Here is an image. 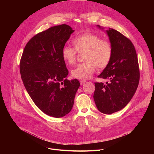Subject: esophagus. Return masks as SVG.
Wrapping results in <instances>:
<instances>
[{"mask_svg":"<svg viewBox=\"0 0 154 154\" xmlns=\"http://www.w3.org/2000/svg\"><path fill=\"white\" fill-rule=\"evenodd\" d=\"M85 82H86V81H85V80H81V81L80 82V85H82L85 84Z\"/></svg>","mask_w":154,"mask_h":154,"instance_id":"obj_1","label":"esophagus"}]
</instances>
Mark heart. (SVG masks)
Listing matches in <instances>:
<instances>
[{
	"mask_svg": "<svg viewBox=\"0 0 154 154\" xmlns=\"http://www.w3.org/2000/svg\"><path fill=\"white\" fill-rule=\"evenodd\" d=\"M75 50L64 46L61 51L62 58L66 64L73 65L77 58V52H85L83 61L71 71L72 76L79 79H89L94 73L97 66L102 69L110 61L112 57L111 44L102 40L98 35L85 33L76 36L72 41Z\"/></svg>",
	"mask_w": 154,
	"mask_h": 154,
	"instance_id": "1",
	"label": "heart"
}]
</instances>
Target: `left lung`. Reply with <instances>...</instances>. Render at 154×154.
<instances>
[{
  "mask_svg": "<svg viewBox=\"0 0 154 154\" xmlns=\"http://www.w3.org/2000/svg\"><path fill=\"white\" fill-rule=\"evenodd\" d=\"M104 30V28L97 26ZM112 47L109 64L98 77L109 82L95 83L94 100L98 110L110 115L120 111L134 96L140 80L137 52L131 41L116 30H105Z\"/></svg>",
  "mask_w": 154,
  "mask_h": 154,
  "instance_id": "obj_1",
  "label": "left lung"
}]
</instances>
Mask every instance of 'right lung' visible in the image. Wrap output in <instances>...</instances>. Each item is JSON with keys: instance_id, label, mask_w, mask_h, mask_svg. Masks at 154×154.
<instances>
[{"instance_id": "1", "label": "right lung", "mask_w": 154, "mask_h": 154, "mask_svg": "<svg viewBox=\"0 0 154 154\" xmlns=\"http://www.w3.org/2000/svg\"><path fill=\"white\" fill-rule=\"evenodd\" d=\"M74 32L68 25L52 27L27 43L20 61L24 85L35 104L48 116L61 118L72 108L80 82L68 80L61 51Z\"/></svg>"}]
</instances>
